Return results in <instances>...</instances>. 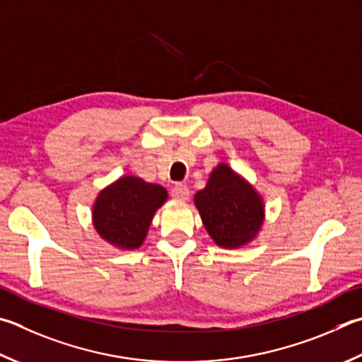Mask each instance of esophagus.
Wrapping results in <instances>:
<instances>
[{"label": "esophagus", "instance_id": "esophagus-1", "mask_svg": "<svg viewBox=\"0 0 362 362\" xmlns=\"http://www.w3.org/2000/svg\"><path fill=\"white\" fill-rule=\"evenodd\" d=\"M170 196H173L175 201H187L189 198V188L187 185H183V183H175L173 192H170Z\"/></svg>", "mask_w": 362, "mask_h": 362}]
</instances>
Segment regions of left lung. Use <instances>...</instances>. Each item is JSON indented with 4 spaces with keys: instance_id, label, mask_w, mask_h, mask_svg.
I'll return each mask as SVG.
<instances>
[{
    "instance_id": "1",
    "label": "left lung",
    "mask_w": 362,
    "mask_h": 362,
    "mask_svg": "<svg viewBox=\"0 0 362 362\" xmlns=\"http://www.w3.org/2000/svg\"><path fill=\"white\" fill-rule=\"evenodd\" d=\"M202 225L216 245L234 250L256 239L266 218L264 199L226 163H218L194 194Z\"/></svg>"
}]
</instances>
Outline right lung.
Segmentation results:
<instances>
[{
  "mask_svg": "<svg viewBox=\"0 0 362 362\" xmlns=\"http://www.w3.org/2000/svg\"><path fill=\"white\" fill-rule=\"evenodd\" d=\"M168 199L166 188L137 175H122L98 193L91 223L103 240L118 250L139 248L150 223Z\"/></svg>",
  "mask_w": 362,
  "mask_h": 362,
  "instance_id": "add662e5",
  "label": "right lung"
}]
</instances>
